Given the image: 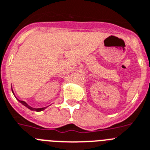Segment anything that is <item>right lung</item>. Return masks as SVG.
Instances as JSON below:
<instances>
[{
  "instance_id": "1",
  "label": "right lung",
  "mask_w": 150,
  "mask_h": 150,
  "mask_svg": "<svg viewBox=\"0 0 150 150\" xmlns=\"http://www.w3.org/2000/svg\"><path fill=\"white\" fill-rule=\"evenodd\" d=\"M12 92H13V94H14V92H13V90H12ZM17 99H18V98H17ZM18 102H19V103H21V104H22L23 105H24V106H26L28 109H31V110H32V111H36V112H41V111L45 110V109L47 107H47H44V108H32V107L30 106V105H29L28 103H25L24 101L19 100V99H18Z\"/></svg>"
}]
</instances>
